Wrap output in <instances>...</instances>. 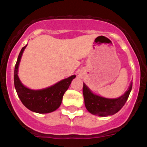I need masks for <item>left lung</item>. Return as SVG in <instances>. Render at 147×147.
<instances>
[{
	"label": "left lung",
	"mask_w": 147,
	"mask_h": 147,
	"mask_svg": "<svg viewBox=\"0 0 147 147\" xmlns=\"http://www.w3.org/2000/svg\"><path fill=\"white\" fill-rule=\"evenodd\" d=\"M132 85L131 82L128 90L119 98H106L93 94L85 83H83V96L87 110L90 113L99 116H107L116 113L125 105L132 90Z\"/></svg>",
	"instance_id": "obj_1"
}]
</instances>
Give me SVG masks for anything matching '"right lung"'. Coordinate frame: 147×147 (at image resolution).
<instances>
[{"mask_svg": "<svg viewBox=\"0 0 147 147\" xmlns=\"http://www.w3.org/2000/svg\"><path fill=\"white\" fill-rule=\"evenodd\" d=\"M26 47V45L22 48L15 67L14 82L17 93L23 105L28 110L37 113L53 112L60 106L65 92L69 88L71 81L76 76L73 75L45 89L34 90L26 88L20 82L18 76V66Z\"/></svg>", "mask_w": 147, "mask_h": 147, "instance_id": "right-lung-1", "label": "right lung"}]
</instances>
